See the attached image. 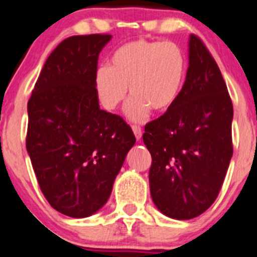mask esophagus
<instances>
[{
	"label": "esophagus",
	"instance_id": "1",
	"mask_svg": "<svg viewBox=\"0 0 257 257\" xmlns=\"http://www.w3.org/2000/svg\"><path fill=\"white\" fill-rule=\"evenodd\" d=\"M132 129H133V133H134V136H136L137 140L140 141L141 137H142V129H141V126L134 124V125H132Z\"/></svg>",
	"mask_w": 257,
	"mask_h": 257
}]
</instances>
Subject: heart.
<instances>
[{
    "instance_id": "obj_1",
    "label": "heart",
    "mask_w": 257,
    "mask_h": 257,
    "mask_svg": "<svg viewBox=\"0 0 257 257\" xmlns=\"http://www.w3.org/2000/svg\"><path fill=\"white\" fill-rule=\"evenodd\" d=\"M185 72V56L176 43L133 40L112 54L111 66L97 69L96 91L102 106L112 111L126 99L129 87L128 115L142 120L150 110L164 112L174 105Z\"/></svg>"
}]
</instances>
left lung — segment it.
I'll use <instances>...</instances> for the list:
<instances>
[{"instance_id":"left-lung-1","label":"left lung","mask_w":257,"mask_h":257,"mask_svg":"<svg viewBox=\"0 0 257 257\" xmlns=\"http://www.w3.org/2000/svg\"><path fill=\"white\" fill-rule=\"evenodd\" d=\"M232 117L219 67L203 40L191 35L183 88L143 133L152 156L151 196L165 215L191 219L214 203L233 155Z\"/></svg>"}]
</instances>
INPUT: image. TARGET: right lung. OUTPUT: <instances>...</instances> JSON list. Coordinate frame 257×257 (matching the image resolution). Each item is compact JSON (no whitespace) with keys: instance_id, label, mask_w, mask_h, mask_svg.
I'll return each mask as SVG.
<instances>
[{"instance_id":"1","label":"right lung","mask_w":257,"mask_h":257,"mask_svg":"<svg viewBox=\"0 0 257 257\" xmlns=\"http://www.w3.org/2000/svg\"><path fill=\"white\" fill-rule=\"evenodd\" d=\"M110 34L73 35L45 61L28 102L26 150L52 208L85 218L109 199L136 137L99 106L97 61Z\"/></svg>"}]
</instances>
